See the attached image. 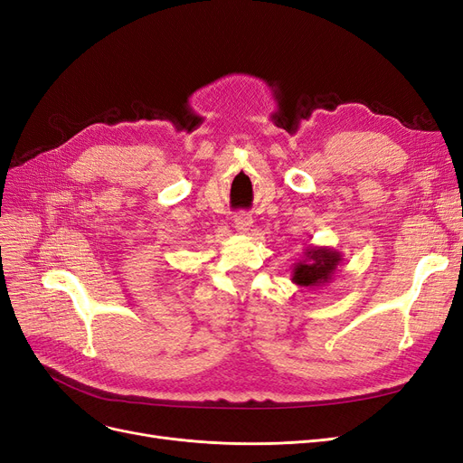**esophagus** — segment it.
I'll use <instances>...</instances> for the list:
<instances>
[{"instance_id":"esophagus-1","label":"esophagus","mask_w":463,"mask_h":463,"mask_svg":"<svg viewBox=\"0 0 463 463\" xmlns=\"http://www.w3.org/2000/svg\"><path fill=\"white\" fill-rule=\"evenodd\" d=\"M253 226V218H250L249 214H245V213H241V214H237L235 218H233V228L237 230V232H241V233H245V232H249V228Z\"/></svg>"}]
</instances>
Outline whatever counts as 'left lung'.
I'll return each mask as SVG.
<instances>
[{
	"mask_svg": "<svg viewBox=\"0 0 463 463\" xmlns=\"http://www.w3.org/2000/svg\"><path fill=\"white\" fill-rule=\"evenodd\" d=\"M342 253L332 247L307 245L303 250V260L293 266L291 282L303 288H318L328 284L334 272L342 264Z\"/></svg>",
	"mask_w": 463,
	"mask_h": 463,
	"instance_id": "1",
	"label": "left lung"
}]
</instances>
